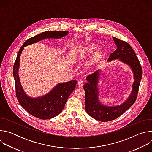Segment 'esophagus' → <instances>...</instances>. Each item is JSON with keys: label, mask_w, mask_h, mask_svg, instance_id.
<instances>
[{"label": "esophagus", "mask_w": 152, "mask_h": 152, "mask_svg": "<svg viewBox=\"0 0 152 152\" xmlns=\"http://www.w3.org/2000/svg\"><path fill=\"white\" fill-rule=\"evenodd\" d=\"M77 84H78V86H79V87H80V86H82L83 85V81L80 80V81H78Z\"/></svg>", "instance_id": "obj_1"}]
</instances>
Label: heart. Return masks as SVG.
<instances>
[{
  "label": "heart",
  "mask_w": 152,
  "mask_h": 152,
  "mask_svg": "<svg viewBox=\"0 0 152 152\" xmlns=\"http://www.w3.org/2000/svg\"><path fill=\"white\" fill-rule=\"evenodd\" d=\"M96 49V46L95 45L91 44L85 47L83 50L81 52V53L79 55L80 58L84 59L86 58L88 56L92 54L95 49ZM104 56V53L102 50H98L92 56L91 60L87 63V68H93L95 66L100 62Z\"/></svg>",
  "instance_id": "1"
}]
</instances>
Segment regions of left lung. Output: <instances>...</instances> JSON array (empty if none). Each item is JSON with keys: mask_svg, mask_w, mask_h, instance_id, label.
Segmentation results:
<instances>
[{"mask_svg": "<svg viewBox=\"0 0 152 152\" xmlns=\"http://www.w3.org/2000/svg\"><path fill=\"white\" fill-rule=\"evenodd\" d=\"M117 45V49L113 52L108 61L119 59L131 67L134 75V82L132 91L127 100L123 104L115 106H107L102 104L98 99V88L97 87L100 71L86 77L88 82L83 86L85 91V107L86 113L93 118L102 121H110L121 115L136 101L138 89L142 77V67L137 55L129 43L113 37Z\"/></svg>", "mask_w": 152, "mask_h": 152, "instance_id": "left-lung-1", "label": "left lung"}]
</instances>
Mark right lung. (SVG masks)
<instances>
[{"mask_svg":"<svg viewBox=\"0 0 152 152\" xmlns=\"http://www.w3.org/2000/svg\"><path fill=\"white\" fill-rule=\"evenodd\" d=\"M68 31H46L32 37L26 40L18 52L13 67V76L15 80L17 99L24 109L31 115L41 120H47L59 115L63 110L65 104L74 91L77 83L76 80L58 83L46 95L31 98L24 92L20 82L18 74L20 55L24 47L35 43L45 38H61L68 34Z\"/></svg>","mask_w":152,"mask_h":152,"instance_id":"right-lung-1","label":"right lung"}]
</instances>
